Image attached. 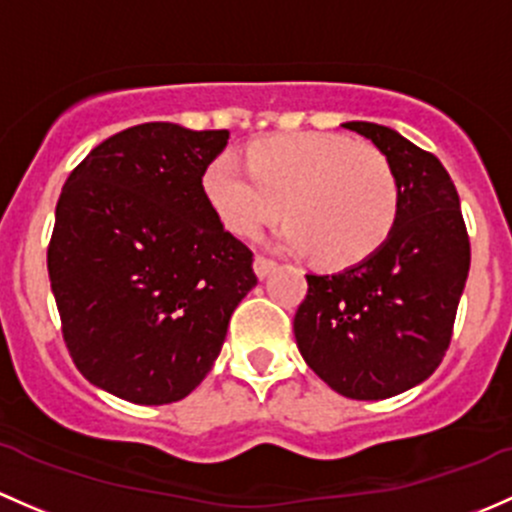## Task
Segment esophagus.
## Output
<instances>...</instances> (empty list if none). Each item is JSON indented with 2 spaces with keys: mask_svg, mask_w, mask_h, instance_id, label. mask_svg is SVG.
<instances>
[{
  "mask_svg": "<svg viewBox=\"0 0 512 512\" xmlns=\"http://www.w3.org/2000/svg\"><path fill=\"white\" fill-rule=\"evenodd\" d=\"M252 267H255V274L257 277H267L274 267H277V262L272 260V257H265V255H257L255 262H252Z\"/></svg>",
  "mask_w": 512,
  "mask_h": 512,
  "instance_id": "obj_1",
  "label": "esophagus"
}]
</instances>
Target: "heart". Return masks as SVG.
Here are the masks:
<instances>
[{"label": "heart", "mask_w": 512, "mask_h": 512, "mask_svg": "<svg viewBox=\"0 0 512 512\" xmlns=\"http://www.w3.org/2000/svg\"><path fill=\"white\" fill-rule=\"evenodd\" d=\"M213 211L242 238L292 218L284 245L316 252L324 265L348 267L383 245L397 220L400 188L380 149L343 134L292 132L247 147V169L220 154L203 174Z\"/></svg>", "instance_id": "heart-1"}]
</instances>
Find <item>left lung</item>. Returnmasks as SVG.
<instances>
[{
    "label": "left lung",
    "mask_w": 512,
    "mask_h": 512,
    "mask_svg": "<svg viewBox=\"0 0 512 512\" xmlns=\"http://www.w3.org/2000/svg\"><path fill=\"white\" fill-rule=\"evenodd\" d=\"M343 127L390 161L400 208L368 260L306 274L294 336L306 365L338 395L387 400L427 380L449 351L471 242L454 181L432 152L373 122Z\"/></svg>",
    "instance_id": "obj_1"
}]
</instances>
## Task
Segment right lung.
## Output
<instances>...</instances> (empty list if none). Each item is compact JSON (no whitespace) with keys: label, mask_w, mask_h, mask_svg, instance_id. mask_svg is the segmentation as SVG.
<instances>
[{"label":"right lung","mask_w":512,"mask_h":512,"mask_svg":"<svg viewBox=\"0 0 512 512\" xmlns=\"http://www.w3.org/2000/svg\"><path fill=\"white\" fill-rule=\"evenodd\" d=\"M228 137L129 127L80 161L58 198L48 277L63 341L85 380L134 405L196 390L257 284L252 250L203 191Z\"/></svg>","instance_id":"1"}]
</instances>
